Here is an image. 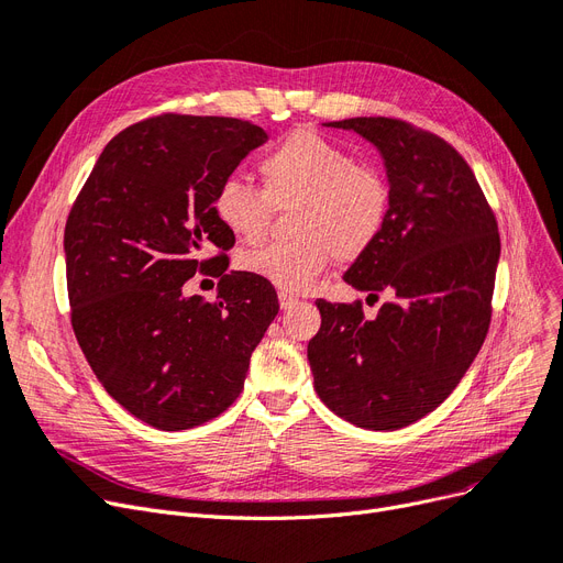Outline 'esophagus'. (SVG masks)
<instances>
[{
  "mask_svg": "<svg viewBox=\"0 0 563 563\" xmlns=\"http://www.w3.org/2000/svg\"><path fill=\"white\" fill-rule=\"evenodd\" d=\"M278 301H280V308H283V310H287V308H295V306L299 303V299H297V297L287 295V292H280V295H278Z\"/></svg>",
  "mask_w": 563,
  "mask_h": 563,
  "instance_id": "obj_1",
  "label": "esophagus"
}]
</instances>
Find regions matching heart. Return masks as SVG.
I'll return each mask as SVG.
<instances>
[{
  "label": "heart",
  "mask_w": 563,
  "mask_h": 563,
  "mask_svg": "<svg viewBox=\"0 0 563 563\" xmlns=\"http://www.w3.org/2000/svg\"><path fill=\"white\" fill-rule=\"evenodd\" d=\"M257 172L264 192L236 176L216 187L218 222L241 241H257L271 206L295 203L289 227L297 236L247 250L239 257L245 274L283 292H306L331 260L352 262L378 241L391 201L387 180L318 132L287 134L260 159Z\"/></svg>",
  "instance_id": "b5f03b06"
}]
</instances>
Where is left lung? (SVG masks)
<instances>
[{"label":"left lung","mask_w":563,"mask_h":563,"mask_svg":"<svg viewBox=\"0 0 563 563\" xmlns=\"http://www.w3.org/2000/svg\"><path fill=\"white\" fill-rule=\"evenodd\" d=\"M324 124L360 134L383 157L389 216L343 280L389 301L366 320L360 301L318 299L308 364L329 410L394 431L439 408L481 352L501 239L471 166L443 139L394 118Z\"/></svg>","instance_id":"obj_1"}]
</instances>
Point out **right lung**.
I'll return each mask as SVG.
<instances>
[{
	"instance_id": "add662e5",
	"label": "right lung",
	"mask_w": 563,
	"mask_h": 563,
	"mask_svg": "<svg viewBox=\"0 0 563 563\" xmlns=\"http://www.w3.org/2000/svg\"><path fill=\"white\" fill-rule=\"evenodd\" d=\"M253 122L157 115L99 155L65 227L71 327L95 376L134 418L162 431L218 418L243 389L250 355L278 316L271 283L232 271L219 299L184 295L220 266L234 236L213 213L216 187L266 143Z\"/></svg>"
}]
</instances>
